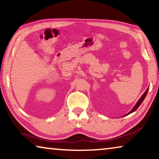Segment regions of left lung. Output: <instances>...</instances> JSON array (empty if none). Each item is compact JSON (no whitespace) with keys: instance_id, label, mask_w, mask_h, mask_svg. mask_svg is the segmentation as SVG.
Wrapping results in <instances>:
<instances>
[{"instance_id":"8db88e82","label":"left lung","mask_w":159,"mask_h":159,"mask_svg":"<svg viewBox=\"0 0 159 159\" xmlns=\"http://www.w3.org/2000/svg\"><path fill=\"white\" fill-rule=\"evenodd\" d=\"M148 90H149V88H147V90L145 91L144 92V93L143 94V95H142V97L140 98V99H139V101L137 102V104H135V105H134V107H133V109L131 110V111L128 113V114H127L126 115H128V114H131V113H133V112H134V111H135V110L138 108V107H139V105H140V104H142V102H143V100L144 99V98H145V97H146V95H147V93H148Z\"/></svg>"}]
</instances>
